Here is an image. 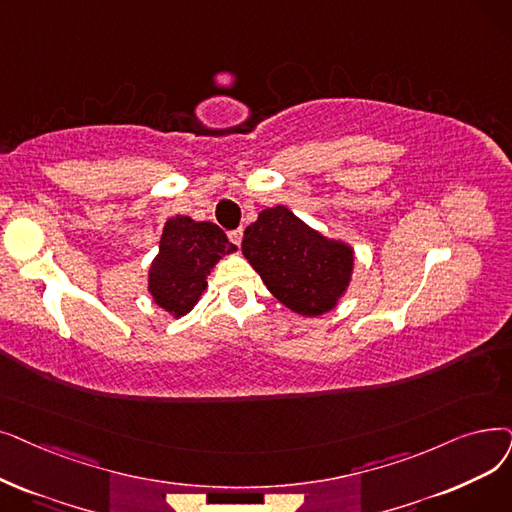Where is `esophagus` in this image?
Masks as SVG:
<instances>
[{
	"instance_id": "obj_1",
	"label": "esophagus",
	"mask_w": 512,
	"mask_h": 512,
	"mask_svg": "<svg viewBox=\"0 0 512 512\" xmlns=\"http://www.w3.org/2000/svg\"><path fill=\"white\" fill-rule=\"evenodd\" d=\"M228 236H230V240L236 244V247H240V242H242V228H238V230H232Z\"/></svg>"
}]
</instances>
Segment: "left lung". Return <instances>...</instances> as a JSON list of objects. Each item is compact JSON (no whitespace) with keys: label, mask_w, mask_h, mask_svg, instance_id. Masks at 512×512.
Masks as SVG:
<instances>
[{"label":"left lung","mask_w":512,"mask_h":512,"mask_svg":"<svg viewBox=\"0 0 512 512\" xmlns=\"http://www.w3.org/2000/svg\"><path fill=\"white\" fill-rule=\"evenodd\" d=\"M242 255L268 291L301 316H322L345 295L353 249L322 236L284 205L263 209L244 230Z\"/></svg>","instance_id":"1"}]
</instances>
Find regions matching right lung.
<instances>
[{"mask_svg": "<svg viewBox=\"0 0 512 512\" xmlns=\"http://www.w3.org/2000/svg\"><path fill=\"white\" fill-rule=\"evenodd\" d=\"M236 247L211 221H194L188 215L167 219L159 255L148 272V291L159 307L182 318L201 299L207 276L215 263Z\"/></svg>", "mask_w": 512, "mask_h": 512, "instance_id": "1", "label": "right lung"}]
</instances>
